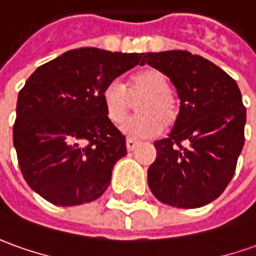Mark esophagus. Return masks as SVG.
<instances>
[{
	"label": "esophagus",
	"mask_w": 256,
	"mask_h": 256,
	"mask_svg": "<svg viewBox=\"0 0 256 256\" xmlns=\"http://www.w3.org/2000/svg\"><path fill=\"white\" fill-rule=\"evenodd\" d=\"M137 146H138V142H137L136 138L128 137V140H126V147H128V151H133Z\"/></svg>",
	"instance_id": "obj_1"
}]
</instances>
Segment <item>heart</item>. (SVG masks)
I'll return each instance as SVG.
<instances>
[{
  "mask_svg": "<svg viewBox=\"0 0 256 256\" xmlns=\"http://www.w3.org/2000/svg\"><path fill=\"white\" fill-rule=\"evenodd\" d=\"M138 98V114L122 126V130L128 136L152 137L161 133L164 126L170 128L178 119V102L171 94L168 78L158 70L147 68L134 74L128 88L119 78L112 80L102 92L106 114L114 123L124 120Z\"/></svg>",
  "mask_w": 256,
  "mask_h": 256,
  "instance_id": "heart-1",
  "label": "heart"
}]
</instances>
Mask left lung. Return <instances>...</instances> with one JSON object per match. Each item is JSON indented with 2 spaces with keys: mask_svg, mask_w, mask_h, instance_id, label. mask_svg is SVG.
I'll return each mask as SVG.
<instances>
[{
  "mask_svg": "<svg viewBox=\"0 0 256 256\" xmlns=\"http://www.w3.org/2000/svg\"><path fill=\"white\" fill-rule=\"evenodd\" d=\"M144 62L170 78L180 99L172 132L154 142L148 186L161 203L202 208L223 194L244 147L240 88L220 67L184 50L147 53Z\"/></svg>",
  "mask_w": 256,
  "mask_h": 256,
  "instance_id": "left-lung-1",
  "label": "left lung"
}]
</instances>
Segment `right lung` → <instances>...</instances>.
I'll return each mask as SVG.
<instances>
[{"label": "right lung", "mask_w": 256, "mask_h": 256, "mask_svg": "<svg viewBox=\"0 0 256 256\" xmlns=\"http://www.w3.org/2000/svg\"><path fill=\"white\" fill-rule=\"evenodd\" d=\"M144 58L96 48L70 50L40 66L19 91L14 146L20 172L36 194L57 206L96 200L128 154L108 118L102 92Z\"/></svg>", "instance_id": "1"}]
</instances>
